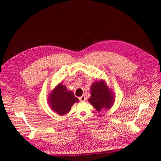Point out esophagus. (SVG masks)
Listing matches in <instances>:
<instances>
[{"mask_svg": "<svg viewBox=\"0 0 161 161\" xmlns=\"http://www.w3.org/2000/svg\"><path fill=\"white\" fill-rule=\"evenodd\" d=\"M79 100L80 101H85V100H86V97H85V95H82V96H81V97H79Z\"/></svg>", "mask_w": 161, "mask_h": 161, "instance_id": "34e87169", "label": "esophagus"}]
</instances>
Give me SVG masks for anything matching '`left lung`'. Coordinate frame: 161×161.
I'll use <instances>...</instances> for the list:
<instances>
[{
  "mask_svg": "<svg viewBox=\"0 0 161 161\" xmlns=\"http://www.w3.org/2000/svg\"><path fill=\"white\" fill-rule=\"evenodd\" d=\"M89 103L98 111L109 109L115 101V95L104 80L93 82L91 86V97Z\"/></svg>",
  "mask_w": 161,
  "mask_h": 161,
  "instance_id": "8db88e82",
  "label": "left lung"
}]
</instances>
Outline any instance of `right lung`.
<instances>
[{
    "label": "right lung",
    "mask_w": 161,
    "mask_h": 161,
    "mask_svg": "<svg viewBox=\"0 0 161 161\" xmlns=\"http://www.w3.org/2000/svg\"><path fill=\"white\" fill-rule=\"evenodd\" d=\"M71 91L67 89L65 85L59 83L55 86L48 95L47 103L50 108L60 115H64L69 113L71 107L79 102Z\"/></svg>",
    "instance_id": "right-lung-1"
}]
</instances>
